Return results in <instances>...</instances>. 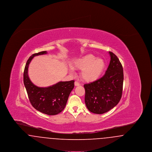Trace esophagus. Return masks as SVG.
Masks as SVG:
<instances>
[{"label":"esophagus","instance_id":"1","mask_svg":"<svg viewBox=\"0 0 152 152\" xmlns=\"http://www.w3.org/2000/svg\"><path fill=\"white\" fill-rule=\"evenodd\" d=\"M75 86L77 87V86H80V84L79 83H78L77 81H75Z\"/></svg>","mask_w":152,"mask_h":152}]
</instances>
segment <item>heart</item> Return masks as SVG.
<instances>
[{"label":"heart","mask_w":152,"mask_h":152,"mask_svg":"<svg viewBox=\"0 0 152 152\" xmlns=\"http://www.w3.org/2000/svg\"><path fill=\"white\" fill-rule=\"evenodd\" d=\"M73 67L81 71V77L87 82H92L100 78L105 68L103 58H96L92 54H88L77 59Z\"/></svg>","instance_id":"obj_1"}]
</instances>
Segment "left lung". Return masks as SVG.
<instances>
[{
    "instance_id": "obj_1",
    "label": "left lung",
    "mask_w": 152,
    "mask_h": 152,
    "mask_svg": "<svg viewBox=\"0 0 152 152\" xmlns=\"http://www.w3.org/2000/svg\"><path fill=\"white\" fill-rule=\"evenodd\" d=\"M109 53L110 61L105 75L84 86L86 105L90 112L96 114H103L113 108L122 96L123 66L115 54L112 52Z\"/></svg>"
}]
</instances>
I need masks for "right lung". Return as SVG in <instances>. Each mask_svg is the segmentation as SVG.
Segmentation results:
<instances>
[{
    "label": "right lung",
    "instance_id": "1",
    "mask_svg": "<svg viewBox=\"0 0 152 152\" xmlns=\"http://www.w3.org/2000/svg\"><path fill=\"white\" fill-rule=\"evenodd\" d=\"M42 51L33 54L28 59L24 68L23 81L29 101L34 108L48 115H56L65 108L70 93L74 88V80L60 81L48 87H38L29 79L28 68L29 63L34 56L46 54Z\"/></svg>",
    "mask_w": 152,
    "mask_h": 152
}]
</instances>
